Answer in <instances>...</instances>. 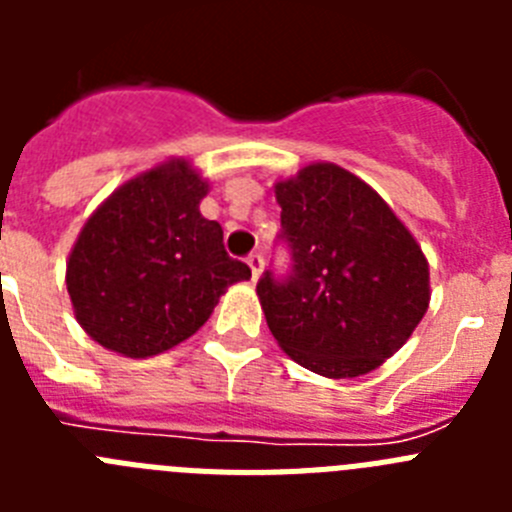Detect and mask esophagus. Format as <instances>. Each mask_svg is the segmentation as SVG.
Masks as SVG:
<instances>
[{"label": "esophagus", "mask_w": 512, "mask_h": 512, "mask_svg": "<svg viewBox=\"0 0 512 512\" xmlns=\"http://www.w3.org/2000/svg\"><path fill=\"white\" fill-rule=\"evenodd\" d=\"M248 269H251V279L256 282L261 277V269H264V256L261 253H251L248 256Z\"/></svg>", "instance_id": "obj_1"}]
</instances>
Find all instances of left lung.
I'll use <instances>...</instances> for the list:
<instances>
[{
    "mask_svg": "<svg viewBox=\"0 0 512 512\" xmlns=\"http://www.w3.org/2000/svg\"><path fill=\"white\" fill-rule=\"evenodd\" d=\"M292 277L256 284L271 336L328 379L374 372L395 356L431 302V271L408 225L364 179L315 161L274 182Z\"/></svg>",
    "mask_w": 512,
    "mask_h": 512,
    "instance_id": "left-lung-1",
    "label": "left lung"
}]
</instances>
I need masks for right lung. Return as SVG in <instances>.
<instances>
[{
  "label": "right lung",
  "instance_id": "right-lung-1",
  "mask_svg": "<svg viewBox=\"0 0 512 512\" xmlns=\"http://www.w3.org/2000/svg\"><path fill=\"white\" fill-rule=\"evenodd\" d=\"M210 182L189 158L140 171L87 217L66 261L71 307L92 341L148 359L194 336L251 269L225 253L200 202Z\"/></svg>",
  "mask_w": 512,
  "mask_h": 512
}]
</instances>
